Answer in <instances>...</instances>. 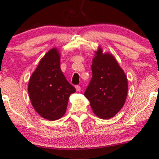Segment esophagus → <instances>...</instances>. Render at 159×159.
I'll list each match as a JSON object with an SVG mask.
<instances>
[{
	"instance_id": "34e87169",
	"label": "esophagus",
	"mask_w": 159,
	"mask_h": 159,
	"mask_svg": "<svg viewBox=\"0 0 159 159\" xmlns=\"http://www.w3.org/2000/svg\"><path fill=\"white\" fill-rule=\"evenodd\" d=\"M75 89H76V91H80V90H81V87H80V85H76V86H75Z\"/></svg>"
}]
</instances>
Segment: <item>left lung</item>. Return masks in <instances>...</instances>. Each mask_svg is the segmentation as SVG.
<instances>
[{
  "label": "left lung",
  "mask_w": 159,
  "mask_h": 159,
  "mask_svg": "<svg viewBox=\"0 0 159 159\" xmlns=\"http://www.w3.org/2000/svg\"><path fill=\"white\" fill-rule=\"evenodd\" d=\"M92 78L84 95L97 116L110 119L120 111L126 102L128 81L112 54L102 53L99 47L91 65Z\"/></svg>",
  "instance_id": "1"
}]
</instances>
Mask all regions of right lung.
<instances>
[{"instance_id": "right-lung-1", "label": "right lung", "mask_w": 159, "mask_h": 159, "mask_svg": "<svg viewBox=\"0 0 159 159\" xmlns=\"http://www.w3.org/2000/svg\"><path fill=\"white\" fill-rule=\"evenodd\" d=\"M75 88L67 81L60 68V53L53 48L42 58L28 83V94L37 113L48 120L65 114Z\"/></svg>"}]
</instances>
